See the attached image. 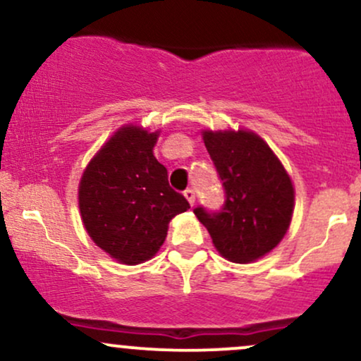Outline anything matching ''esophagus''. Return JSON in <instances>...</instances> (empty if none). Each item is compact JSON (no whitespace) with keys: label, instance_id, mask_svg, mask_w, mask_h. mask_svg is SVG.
Masks as SVG:
<instances>
[{"label":"esophagus","instance_id":"1","mask_svg":"<svg viewBox=\"0 0 361 361\" xmlns=\"http://www.w3.org/2000/svg\"><path fill=\"white\" fill-rule=\"evenodd\" d=\"M185 197H186V200L190 202V205H193V204H195V192H193L192 188L185 190Z\"/></svg>","mask_w":361,"mask_h":361}]
</instances>
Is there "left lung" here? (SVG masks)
Masks as SVG:
<instances>
[{"label":"left lung","mask_w":361,"mask_h":361,"mask_svg":"<svg viewBox=\"0 0 361 361\" xmlns=\"http://www.w3.org/2000/svg\"><path fill=\"white\" fill-rule=\"evenodd\" d=\"M224 204L193 209L224 258L250 263L281 241L293 212V186L279 157L252 132H204Z\"/></svg>","instance_id":"8db88e82"}]
</instances>
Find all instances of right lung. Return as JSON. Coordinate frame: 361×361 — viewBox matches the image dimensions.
<instances>
[{
    "mask_svg": "<svg viewBox=\"0 0 361 361\" xmlns=\"http://www.w3.org/2000/svg\"><path fill=\"white\" fill-rule=\"evenodd\" d=\"M157 132L123 127L91 159L80 183V210L90 238L126 264L156 255L168 224L190 209L152 154Z\"/></svg>",
    "mask_w": 361,
    "mask_h": 361,
    "instance_id": "1",
    "label": "right lung"
}]
</instances>
